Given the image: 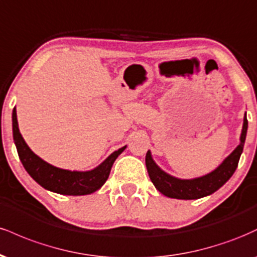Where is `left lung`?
Returning a JSON list of instances; mask_svg holds the SVG:
<instances>
[{"label": "left lung", "instance_id": "1", "mask_svg": "<svg viewBox=\"0 0 257 257\" xmlns=\"http://www.w3.org/2000/svg\"><path fill=\"white\" fill-rule=\"evenodd\" d=\"M247 131V119L246 113L244 117L243 129L240 134V143L239 145L234 149L231 155L227 157L222 163L220 164L216 169L211 173L206 174L204 176L196 179H178L175 176L169 175L166 172L159 168L153 161L151 152L147 151L146 153V168L149 173L150 179L155 187L164 196L169 198L176 199H198L203 197L209 196L214 193L215 191L219 190L223 185L231 179V176L234 174L235 169L238 167L240 155L243 152L244 143H245Z\"/></svg>", "mask_w": 257, "mask_h": 257}]
</instances>
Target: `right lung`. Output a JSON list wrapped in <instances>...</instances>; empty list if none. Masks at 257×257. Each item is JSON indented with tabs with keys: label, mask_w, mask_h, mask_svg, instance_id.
<instances>
[{
	"label": "right lung",
	"mask_w": 257,
	"mask_h": 257,
	"mask_svg": "<svg viewBox=\"0 0 257 257\" xmlns=\"http://www.w3.org/2000/svg\"><path fill=\"white\" fill-rule=\"evenodd\" d=\"M12 122H13L14 144H16L18 155L25 170L38 185H41L46 190L59 194L84 196V194H90L98 191L110 175L111 168L116 158L126 147L124 146L111 153L100 166L94 168L93 170L71 172V170L60 169L47 163L31 151L19 132L16 107L13 108V113H12Z\"/></svg>",
	"instance_id": "right-lung-1"
}]
</instances>
